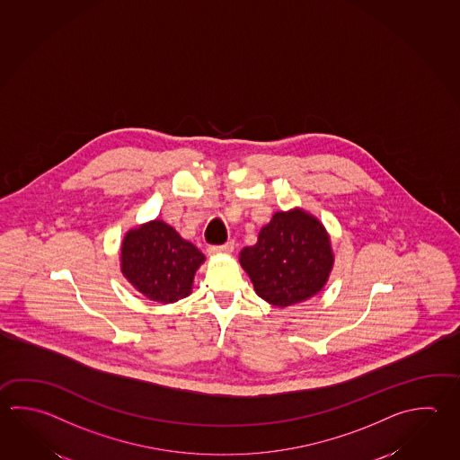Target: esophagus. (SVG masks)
<instances>
[{"label": "esophagus", "instance_id": "obj_1", "mask_svg": "<svg viewBox=\"0 0 460 460\" xmlns=\"http://www.w3.org/2000/svg\"><path fill=\"white\" fill-rule=\"evenodd\" d=\"M234 249V243L233 241H227L226 243H219V245H209L208 253L211 255H217V253H229Z\"/></svg>", "mask_w": 460, "mask_h": 460}]
</instances>
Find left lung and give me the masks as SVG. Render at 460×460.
I'll return each mask as SVG.
<instances>
[{
	"label": "left lung",
	"instance_id": "obj_1",
	"mask_svg": "<svg viewBox=\"0 0 460 460\" xmlns=\"http://www.w3.org/2000/svg\"><path fill=\"white\" fill-rule=\"evenodd\" d=\"M255 293L278 307L301 303L321 291L333 255L323 226L304 211L277 213L259 241L241 252Z\"/></svg>",
	"mask_w": 460,
	"mask_h": 460
}]
</instances>
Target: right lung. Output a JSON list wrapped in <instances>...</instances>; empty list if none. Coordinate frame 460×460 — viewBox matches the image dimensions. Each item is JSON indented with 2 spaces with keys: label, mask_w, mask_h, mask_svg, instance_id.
I'll return each mask as SVG.
<instances>
[{
  "label": "right lung",
  "mask_w": 460,
  "mask_h": 460,
  "mask_svg": "<svg viewBox=\"0 0 460 460\" xmlns=\"http://www.w3.org/2000/svg\"><path fill=\"white\" fill-rule=\"evenodd\" d=\"M120 259L123 275L139 293L167 304L190 295L193 275L205 255L156 219L125 235Z\"/></svg>",
  "instance_id": "obj_1"
}]
</instances>
